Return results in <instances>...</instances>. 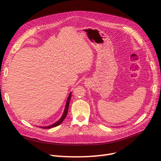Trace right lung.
I'll return each mask as SVG.
<instances>
[{
    "label": "right lung",
    "instance_id": "add662e5",
    "mask_svg": "<svg viewBox=\"0 0 161 161\" xmlns=\"http://www.w3.org/2000/svg\"><path fill=\"white\" fill-rule=\"evenodd\" d=\"M71 95H72V92H70V94L69 95V97H68V99L66 100V105H65V108H64V113H63L62 117L60 118V119L57 121L56 122L53 123V124L50 125H48V126H41L40 128H44V129H50V128H54L56 127V126H58L61 124V123L63 121H64V119H65L66 116L67 115V113H68V110H69V103H70V99H71Z\"/></svg>",
    "mask_w": 161,
    "mask_h": 161
}]
</instances>
